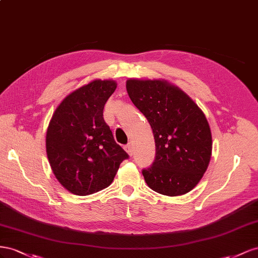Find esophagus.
I'll return each mask as SVG.
<instances>
[{
	"instance_id": "1",
	"label": "esophagus",
	"mask_w": 258,
	"mask_h": 258,
	"mask_svg": "<svg viewBox=\"0 0 258 258\" xmlns=\"http://www.w3.org/2000/svg\"><path fill=\"white\" fill-rule=\"evenodd\" d=\"M124 149H125V151H126L130 154L131 157L133 156V147H132L131 144H127L126 146H124Z\"/></svg>"
}]
</instances>
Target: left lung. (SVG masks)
<instances>
[{"mask_svg":"<svg viewBox=\"0 0 258 258\" xmlns=\"http://www.w3.org/2000/svg\"><path fill=\"white\" fill-rule=\"evenodd\" d=\"M131 100L148 120L156 159L144 178L153 191L176 197L192 190L208 170L212 133L202 110L166 80L128 79Z\"/></svg>","mask_w":258,"mask_h":258,"instance_id":"left-lung-1","label":"left lung"}]
</instances>
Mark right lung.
<instances>
[{
	"mask_svg": "<svg viewBox=\"0 0 258 258\" xmlns=\"http://www.w3.org/2000/svg\"><path fill=\"white\" fill-rule=\"evenodd\" d=\"M115 88L113 80H93L67 95L49 121L48 162L57 180L73 195L88 196L107 188L128 158L102 116Z\"/></svg>",
	"mask_w": 258,
	"mask_h": 258,
	"instance_id": "obj_1",
	"label": "right lung"
}]
</instances>
